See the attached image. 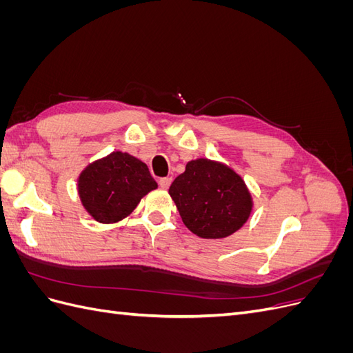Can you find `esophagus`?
Here are the masks:
<instances>
[{
	"instance_id": "34e87169",
	"label": "esophagus",
	"mask_w": 353,
	"mask_h": 353,
	"mask_svg": "<svg viewBox=\"0 0 353 353\" xmlns=\"http://www.w3.org/2000/svg\"><path fill=\"white\" fill-rule=\"evenodd\" d=\"M170 183H172V178L170 176H165V178H160V181H159V184H160V187L162 188H169L170 187Z\"/></svg>"
}]
</instances>
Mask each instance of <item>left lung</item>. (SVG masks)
<instances>
[{"instance_id":"1","label":"left lung","mask_w":353,"mask_h":353,"mask_svg":"<svg viewBox=\"0 0 353 353\" xmlns=\"http://www.w3.org/2000/svg\"><path fill=\"white\" fill-rule=\"evenodd\" d=\"M185 227L203 239H223L243 227L252 199L243 179L221 163L199 159L169 188Z\"/></svg>"}]
</instances>
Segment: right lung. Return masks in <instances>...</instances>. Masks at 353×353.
I'll return each mask as SVG.
<instances>
[{
	"label": "right lung",
	"mask_w": 353,
	"mask_h": 353,
	"mask_svg": "<svg viewBox=\"0 0 353 353\" xmlns=\"http://www.w3.org/2000/svg\"><path fill=\"white\" fill-rule=\"evenodd\" d=\"M78 188L90 215L112 223L130 215L147 193L157 188V183L141 160L114 152L85 169Z\"/></svg>",
	"instance_id": "add662e5"
}]
</instances>
